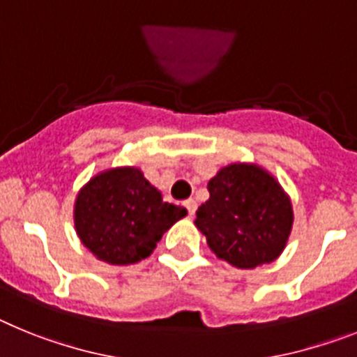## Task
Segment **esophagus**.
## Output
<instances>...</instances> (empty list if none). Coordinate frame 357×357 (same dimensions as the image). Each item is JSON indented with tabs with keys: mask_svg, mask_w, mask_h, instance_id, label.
<instances>
[{
	"mask_svg": "<svg viewBox=\"0 0 357 357\" xmlns=\"http://www.w3.org/2000/svg\"><path fill=\"white\" fill-rule=\"evenodd\" d=\"M185 206H187V210H188V215H194V213H196L197 203H196V201H194V199L185 201Z\"/></svg>",
	"mask_w": 357,
	"mask_h": 357,
	"instance_id": "34e87169",
	"label": "esophagus"
}]
</instances>
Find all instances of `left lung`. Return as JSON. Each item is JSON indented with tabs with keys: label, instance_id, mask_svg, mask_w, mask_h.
<instances>
[{
	"label": "left lung",
	"instance_id": "left-lung-1",
	"mask_svg": "<svg viewBox=\"0 0 357 357\" xmlns=\"http://www.w3.org/2000/svg\"><path fill=\"white\" fill-rule=\"evenodd\" d=\"M197 230L217 259L238 269L277 260L293 228V204L275 176L257 163H230L208 181Z\"/></svg>",
	"mask_w": 357,
	"mask_h": 357
}]
</instances>
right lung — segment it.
I'll use <instances>...</instances> for the list:
<instances>
[{"label": "right lung", "instance_id": "right-lung-1", "mask_svg": "<svg viewBox=\"0 0 357 357\" xmlns=\"http://www.w3.org/2000/svg\"><path fill=\"white\" fill-rule=\"evenodd\" d=\"M187 215L163 201L136 167H114L80 188L73 221L80 243L98 260L127 266L147 259L170 226Z\"/></svg>", "mask_w": 357, "mask_h": 357}]
</instances>
